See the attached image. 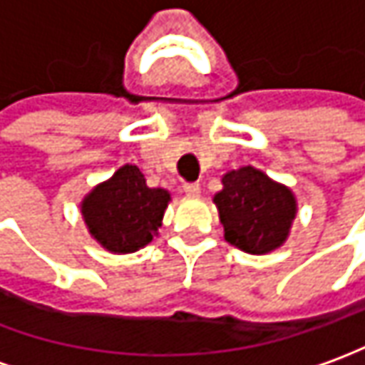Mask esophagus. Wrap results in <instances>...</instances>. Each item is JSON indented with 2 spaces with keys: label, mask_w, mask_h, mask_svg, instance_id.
Listing matches in <instances>:
<instances>
[{
  "label": "esophagus",
  "mask_w": 365,
  "mask_h": 365,
  "mask_svg": "<svg viewBox=\"0 0 365 365\" xmlns=\"http://www.w3.org/2000/svg\"><path fill=\"white\" fill-rule=\"evenodd\" d=\"M185 195H187V197H192V199L200 197V185H197V182L185 185Z\"/></svg>",
  "instance_id": "1"
}]
</instances>
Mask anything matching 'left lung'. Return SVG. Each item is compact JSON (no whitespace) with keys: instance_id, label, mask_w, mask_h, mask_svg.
I'll return each instance as SVG.
<instances>
[{"instance_id":"1","label":"left lung","mask_w":365,"mask_h":365,"mask_svg":"<svg viewBox=\"0 0 365 365\" xmlns=\"http://www.w3.org/2000/svg\"><path fill=\"white\" fill-rule=\"evenodd\" d=\"M212 197L225 241L249 255H267L285 245L297 217L293 190L255 166L225 173Z\"/></svg>"}]
</instances>
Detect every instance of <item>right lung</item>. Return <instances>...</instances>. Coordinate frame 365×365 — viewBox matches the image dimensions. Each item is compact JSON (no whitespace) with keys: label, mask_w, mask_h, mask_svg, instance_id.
Masks as SVG:
<instances>
[{"label":"right lung","mask_w":365,"mask_h":365,"mask_svg":"<svg viewBox=\"0 0 365 365\" xmlns=\"http://www.w3.org/2000/svg\"><path fill=\"white\" fill-rule=\"evenodd\" d=\"M168 202L166 188H150L138 166L122 165L86 195L80 212L98 245L114 255H128L158 237Z\"/></svg>","instance_id":"add662e5"}]
</instances>
